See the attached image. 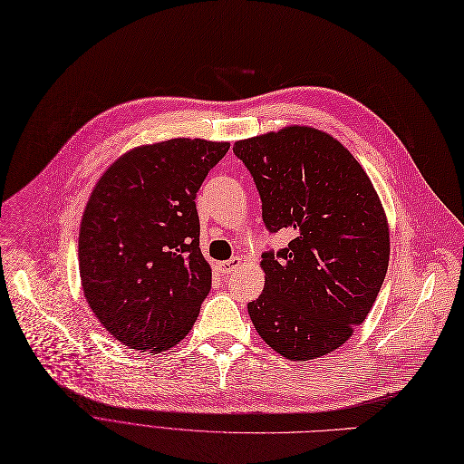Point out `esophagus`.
<instances>
[{
  "mask_svg": "<svg viewBox=\"0 0 464 464\" xmlns=\"http://www.w3.org/2000/svg\"><path fill=\"white\" fill-rule=\"evenodd\" d=\"M239 266H241V260L237 256H234L230 260H225V262H218V270L223 276H228V274L236 272Z\"/></svg>",
  "mask_w": 464,
  "mask_h": 464,
  "instance_id": "esophagus-1",
  "label": "esophagus"
}]
</instances>
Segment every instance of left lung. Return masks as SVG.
I'll use <instances>...</instances> for the list:
<instances>
[{"instance_id":"8db88e82","label":"left lung","mask_w":464,"mask_h":464,"mask_svg":"<svg viewBox=\"0 0 464 464\" xmlns=\"http://www.w3.org/2000/svg\"><path fill=\"white\" fill-rule=\"evenodd\" d=\"M270 234L289 246L262 253V295L249 317L274 351L291 361L333 353L366 319L389 264L380 198L353 154L324 131L291 126L237 141Z\"/></svg>"}]
</instances>
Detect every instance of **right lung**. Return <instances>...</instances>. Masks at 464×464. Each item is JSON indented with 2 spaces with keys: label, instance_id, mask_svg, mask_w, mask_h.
Here are the masks:
<instances>
[{
  "label": "right lung",
  "instance_id": "right-lung-1",
  "mask_svg": "<svg viewBox=\"0 0 464 464\" xmlns=\"http://www.w3.org/2000/svg\"><path fill=\"white\" fill-rule=\"evenodd\" d=\"M230 143L169 140L126 152L86 204L79 270L88 305L113 338L160 353L192 328L211 291L196 192Z\"/></svg>",
  "mask_w": 464,
  "mask_h": 464
}]
</instances>
